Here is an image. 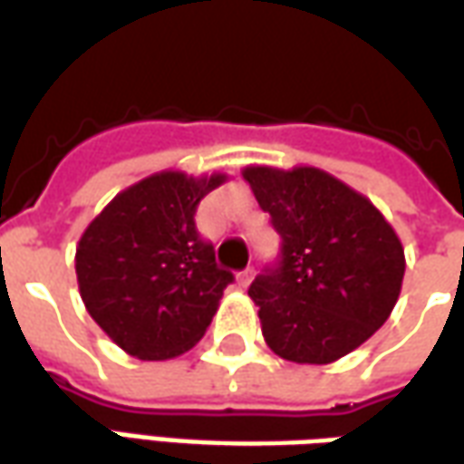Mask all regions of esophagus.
<instances>
[{
  "mask_svg": "<svg viewBox=\"0 0 464 464\" xmlns=\"http://www.w3.org/2000/svg\"><path fill=\"white\" fill-rule=\"evenodd\" d=\"M252 277H255V269H252V267L242 269V272L237 275V285H239V287H247L249 282H252Z\"/></svg>",
  "mask_w": 464,
  "mask_h": 464,
  "instance_id": "obj_1",
  "label": "esophagus"
}]
</instances>
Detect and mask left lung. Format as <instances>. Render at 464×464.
<instances>
[{"instance_id":"8db88e82","label":"left lung","mask_w":464,"mask_h":464,"mask_svg":"<svg viewBox=\"0 0 464 464\" xmlns=\"http://www.w3.org/2000/svg\"><path fill=\"white\" fill-rule=\"evenodd\" d=\"M242 177L282 237L279 267L249 285L265 343L290 362H337L395 310L402 242L367 197L324 169L249 164Z\"/></svg>"}]
</instances>
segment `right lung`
<instances>
[{
	"label": "right lung",
	"mask_w": 464,
	"mask_h": 464,
	"mask_svg": "<svg viewBox=\"0 0 464 464\" xmlns=\"http://www.w3.org/2000/svg\"><path fill=\"white\" fill-rule=\"evenodd\" d=\"M227 174L164 169L121 189L82 232L74 269L84 307L137 360L192 350L232 275L195 229L197 205Z\"/></svg>",
	"instance_id": "add662e5"
}]
</instances>
